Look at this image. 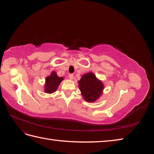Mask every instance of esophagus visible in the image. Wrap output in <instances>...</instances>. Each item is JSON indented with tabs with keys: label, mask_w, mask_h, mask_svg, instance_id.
Masks as SVG:
<instances>
[{
	"label": "esophagus",
	"mask_w": 154,
	"mask_h": 154,
	"mask_svg": "<svg viewBox=\"0 0 154 154\" xmlns=\"http://www.w3.org/2000/svg\"><path fill=\"white\" fill-rule=\"evenodd\" d=\"M69 79H71V80H74V75L72 74H70L69 75Z\"/></svg>",
	"instance_id": "1"
}]
</instances>
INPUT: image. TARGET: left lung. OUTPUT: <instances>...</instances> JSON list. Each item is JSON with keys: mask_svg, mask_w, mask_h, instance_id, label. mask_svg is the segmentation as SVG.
I'll list each match as a JSON object with an SVG mask.
<instances>
[{"mask_svg": "<svg viewBox=\"0 0 154 154\" xmlns=\"http://www.w3.org/2000/svg\"><path fill=\"white\" fill-rule=\"evenodd\" d=\"M82 95L87 102H94L101 94L103 85L92 72L83 75L78 82Z\"/></svg>", "mask_w": 154, "mask_h": 154, "instance_id": "left-lung-1", "label": "left lung"}]
</instances>
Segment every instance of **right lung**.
Wrapping results in <instances>:
<instances>
[{
    "instance_id": "add662e5",
    "label": "right lung",
    "mask_w": 154,
    "mask_h": 154,
    "mask_svg": "<svg viewBox=\"0 0 154 154\" xmlns=\"http://www.w3.org/2000/svg\"><path fill=\"white\" fill-rule=\"evenodd\" d=\"M63 80V78L58 77L56 72H53L49 76H48L45 79V92L49 94L53 93L57 89L60 82Z\"/></svg>"
}]
</instances>
